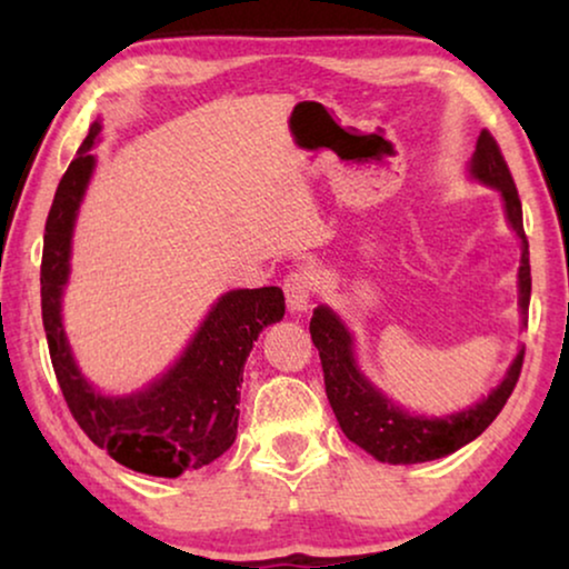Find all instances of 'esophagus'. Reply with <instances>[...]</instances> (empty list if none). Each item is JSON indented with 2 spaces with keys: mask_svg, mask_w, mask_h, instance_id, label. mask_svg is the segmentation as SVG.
Instances as JSON below:
<instances>
[{
  "mask_svg": "<svg viewBox=\"0 0 569 569\" xmlns=\"http://www.w3.org/2000/svg\"><path fill=\"white\" fill-rule=\"evenodd\" d=\"M313 287H316V279L308 269L292 271V274L284 279L287 310H290L292 316L306 313L308 306H310V295H313Z\"/></svg>",
  "mask_w": 569,
  "mask_h": 569,
  "instance_id": "34e87169",
  "label": "esophagus"
}]
</instances>
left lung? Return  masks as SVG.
<instances>
[{
    "label": "left lung",
    "mask_w": 569,
    "mask_h": 569,
    "mask_svg": "<svg viewBox=\"0 0 569 569\" xmlns=\"http://www.w3.org/2000/svg\"><path fill=\"white\" fill-rule=\"evenodd\" d=\"M466 176L487 189L500 193L505 220L520 240L518 267V310L520 326L528 321V302H531V263H528V240L523 232V209H520L518 189L505 162L500 147L489 131H481L477 139ZM310 339L318 349L326 380V396L337 415L341 432L355 446L370 453L380 463H425L435 458H446L458 448L477 440L495 417L500 415L505 401L510 399L518 383L520 365H523V345L505 370L500 383L487 396L469 403L466 409L450 415H419L393 401L383 388H378L365 376L355 352V333L341 321V316L329 306H318L310 318Z\"/></svg>",
    "instance_id": "8db88e82"
}]
</instances>
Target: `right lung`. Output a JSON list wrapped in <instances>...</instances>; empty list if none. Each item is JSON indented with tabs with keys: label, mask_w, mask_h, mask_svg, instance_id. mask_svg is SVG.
<instances>
[{
	"label": "right lung",
	"mask_w": 569,
	"mask_h": 569,
	"mask_svg": "<svg viewBox=\"0 0 569 569\" xmlns=\"http://www.w3.org/2000/svg\"><path fill=\"white\" fill-rule=\"evenodd\" d=\"M100 119L92 121L46 220L43 329L59 388L84 435L131 471L176 479L212 463L236 442L243 365L259 333L282 321L284 295L279 287L222 292L160 376L129 393L100 391L77 365L64 329L74 224L98 166L92 147L100 142Z\"/></svg>",
	"instance_id": "1"
}]
</instances>
